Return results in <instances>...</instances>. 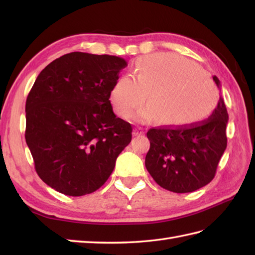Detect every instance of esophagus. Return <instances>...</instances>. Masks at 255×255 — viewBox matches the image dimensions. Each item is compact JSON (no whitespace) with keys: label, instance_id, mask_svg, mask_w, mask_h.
<instances>
[{"label":"esophagus","instance_id":"obj_1","mask_svg":"<svg viewBox=\"0 0 255 255\" xmlns=\"http://www.w3.org/2000/svg\"><path fill=\"white\" fill-rule=\"evenodd\" d=\"M144 133V129L141 127H136L133 129V136H142Z\"/></svg>","mask_w":255,"mask_h":255}]
</instances>
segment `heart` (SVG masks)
Returning a JSON list of instances; mask_svg holds the SVG:
<instances>
[{"mask_svg": "<svg viewBox=\"0 0 255 255\" xmlns=\"http://www.w3.org/2000/svg\"><path fill=\"white\" fill-rule=\"evenodd\" d=\"M136 79L126 74L114 84L111 97L115 111L125 118L142 106L136 118L145 122L155 116L162 124L187 126L202 121L218 102V90L196 63L170 53L140 59Z\"/></svg>", "mask_w": 255, "mask_h": 255, "instance_id": "heart-1", "label": "heart"}]
</instances>
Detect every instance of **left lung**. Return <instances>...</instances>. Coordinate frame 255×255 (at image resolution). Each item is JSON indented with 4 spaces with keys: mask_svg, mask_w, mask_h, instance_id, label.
<instances>
[{
    "mask_svg": "<svg viewBox=\"0 0 255 255\" xmlns=\"http://www.w3.org/2000/svg\"><path fill=\"white\" fill-rule=\"evenodd\" d=\"M220 88L219 79L214 75ZM229 116L223 97L208 119L189 126L151 128L145 167L153 180L167 191L191 193L215 177L227 148Z\"/></svg>",
    "mask_w": 255,
    "mask_h": 255,
    "instance_id": "left-lung-1",
    "label": "left lung"
}]
</instances>
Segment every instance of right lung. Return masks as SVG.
I'll use <instances>...</instances> for the list:
<instances>
[{
	"mask_svg": "<svg viewBox=\"0 0 255 255\" xmlns=\"http://www.w3.org/2000/svg\"><path fill=\"white\" fill-rule=\"evenodd\" d=\"M125 59L71 52L38 75L26 100L25 139L37 174L68 196L99 189L131 141L110 97Z\"/></svg>",
	"mask_w": 255,
	"mask_h": 255,
	"instance_id": "1",
	"label": "right lung"
}]
</instances>
